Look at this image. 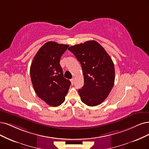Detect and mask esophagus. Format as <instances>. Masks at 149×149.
Wrapping results in <instances>:
<instances>
[{"label": "esophagus", "instance_id": "1", "mask_svg": "<svg viewBox=\"0 0 149 149\" xmlns=\"http://www.w3.org/2000/svg\"><path fill=\"white\" fill-rule=\"evenodd\" d=\"M74 81H75V79L74 78H72V79H70V81H71V84H74Z\"/></svg>", "mask_w": 149, "mask_h": 149}]
</instances>
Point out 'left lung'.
I'll return each mask as SVG.
<instances>
[{"label":"left lung","mask_w":149,"mask_h":149,"mask_svg":"<svg viewBox=\"0 0 149 149\" xmlns=\"http://www.w3.org/2000/svg\"><path fill=\"white\" fill-rule=\"evenodd\" d=\"M68 49L75 55L82 68L84 85L79 90L81 101L91 107L101 104L114 85L115 68L112 59L95 40L71 46Z\"/></svg>","instance_id":"1"}]
</instances>
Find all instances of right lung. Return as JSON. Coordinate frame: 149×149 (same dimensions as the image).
<instances>
[{"label": "right lung", "mask_w": 149, "mask_h": 149, "mask_svg": "<svg viewBox=\"0 0 149 149\" xmlns=\"http://www.w3.org/2000/svg\"><path fill=\"white\" fill-rule=\"evenodd\" d=\"M68 45L48 42L38 49L31 63L30 75L37 95L49 106L57 107L65 100L71 84L64 77L59 61Z\"/></svg>", "instance_id": "1"}]
</instances>
